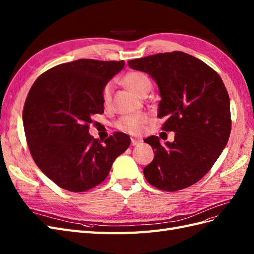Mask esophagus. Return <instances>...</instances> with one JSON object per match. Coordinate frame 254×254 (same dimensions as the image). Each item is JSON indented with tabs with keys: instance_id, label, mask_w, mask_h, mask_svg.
Returning <instances> with one entry per match:
<instances>
[{
	"instance_id": "obj_1",
	"label": "esophagus",
	"mask_w": 254,
	"mask_h": 254,
	"mask_svg": "<svg viewBox=\"0 0 254 254\" xmlns=\"http://www.w3.org/2000/svg\"><path fill=\"white\" fill-rule=\"evenodd\" d=\"M142 141L140 139H135V138H131V145H138L139 143H141Z\"/></svg>"
}]
</instances>
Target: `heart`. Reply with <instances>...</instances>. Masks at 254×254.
Here are the masks:
<instances>
[{
    "mask_svg": "<svg viewBox=\"0 0 254 254\" xmlns=\"http://www.w3.org/2000/svg\"><path fill=\"white\" fill-rule=\"evenodd\" d=\"M123 83L140 96H144L152 88V81H150L147 74L136 70L126 73L124 78H123ZM112 94L113 84L111 82H109L104 86L101 92V100L105 106L110 105ZM149 118L146 113L126 115L122 116L121 119L118 120V122L115 123V127L130 134H140L143 132L144 126L147 124Z\"/></svg>",
    "mask_w": 254,
    "mask_h": 254,
    "instance_id": "b5f03b06",
    "label": "heart"
}]
</instances>
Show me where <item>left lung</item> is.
Here are the masks:
<instances>
[{
    "label": "left lung",
    "mask_w": 254,
    "mask_h": 254,
    "mask_svg": "<svg viewBox=\"0 0 254 254\" xmlns=\"http://www.w3.org/2000/svg\"><path fill=\"white\" fill-rule=\"evenodd\" d=\"M130 68L148 73L159 88L158 118L173 142L156 135L144 140L155 150L143 170L152 186L164 191L195 184L214 166L231 133L230 97L220 76L204 62L181 51L128 61Z\"/></svg>",
    "instance_id": "left-lung-1"
}]
</instances>
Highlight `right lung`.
Masks as SVG:
<instances>
[{"label":"right lung","instance_id":"right-lung-1","mask_svg":"<svg viewBox=\"0 0 254 254\" xmlns=\"http://www.w3.org/2000/svg\"><path fill=\"white\" fill-rule=\"evenodd\" d=\"M124 61L81 59L60 64L34 82L23 108L31 155L59 187L83 192L106 180L130 138L115 132L102 144L88 133L94 114L104 113L101 92Z\"/></svg>","mask_w":254,"mask_h":254}]
</instances>
